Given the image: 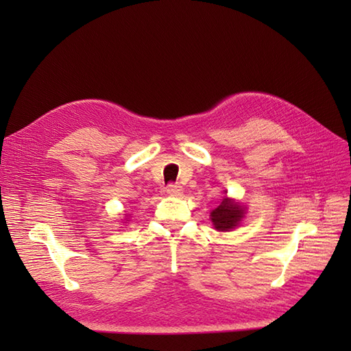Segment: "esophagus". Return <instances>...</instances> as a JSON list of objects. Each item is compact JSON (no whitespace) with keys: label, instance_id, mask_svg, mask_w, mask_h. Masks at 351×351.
<instances>
[{"label":"esophagus","instance_id":"esophagus-1","mask_svg":"<svg viewBox=\"0 0 351 351\" xmlns=\"http://www.w3.org/2000/svg\"><path fill=\"white\" fill-rule=\"evenodd\" d=\"M166 193L170 196H181L182 195V187L180 184H169L166 187Z\"/></svg>","mask_w":351,"mask_h":351}]
</instances>
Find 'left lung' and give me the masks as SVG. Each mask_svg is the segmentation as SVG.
I'll list each match as a JSON object with an SVG mask.
<instances>
[{"label":"left lung","mask_w":351,"mask_h":351,"mask_svg":"<svg viewBox=\"0 0 351 351\" xmlns=\"http://www.w3.org/2000/svg\"><path fill=\"white\" fill-rule=\"evenodd\" d=\"M243 215L244 210L240 205L229 199H223V202L211 213V220L215 229L226 232V230L234 229L240 223Z\"/></svg>","instance_id":"1"}]
</instances>
